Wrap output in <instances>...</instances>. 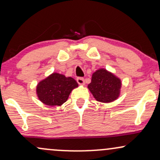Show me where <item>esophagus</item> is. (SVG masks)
Returning <instances> with one entry per match:
<instances>
[{
	"instance_id": "esophagus-1",
	"label": "esophagus",
	"mask_w": 160,
	"mask_h": 160,
	"mask_svg": "<svg viewBox=\"0 0 160 160\" xmlns=\"http://www.w3.org/2000/svg\"><path fill=\"white\" fill-rule=\"evenodd\" d=\"M77 81L80 85H84L85 84V81H84V79L82 78H77Z\"/></svg>"
}]
</instances>
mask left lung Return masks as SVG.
I'll return each mask as SVG.
<instances>
[{"instance_id":"left-lung-1","label":"left lung","mask_w":160,"mask_h":160,"mask_svg":"<svg viewBox=\"0 0 160 160\" xmlns=\"http://www.w3.org/2000/svg\"><path fill=\"white\" fill-rule=\"evenodd\" d=\"M122 81L114 74L104 68H99L92 75L88 89L95 100L111 103L120 97Z\"/></svg>"}]
</instances>
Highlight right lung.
Listing matches in <instances>:
<instances>
[{
  "label": "right lung",
  "mask_w": 160,
  "mask_h": 160,
  "mask_svg": "<svg viewBox=\"0 0 160 160\" xmlns=\"http://www.w3.org/2000/svg\"><path fill=\"white\" fill-rule=\"evenodd\" d=\"M78 83L71 77L54 72L38 82L37 96L42 103L48 106H61L68 98Z\"/></svg>",
  "instance_id": "add662e5"
}]
</instances>
